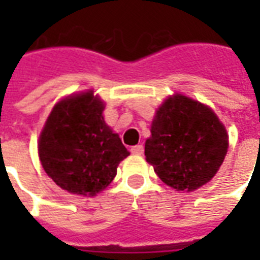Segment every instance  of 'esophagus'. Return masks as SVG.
Returning a JSON list of instances; mask_svg holds the SVG:
<instances>
[{"label":"esophagus","instance_id":"esophagus-1","mask_svg":"<svg viewBox=\"0 0 260 260\" xmlns=\"http://www.w3.org/2000/svg\"><path fill=\"white\" fill-rule=\"evenodd\" d=\"M131 152L135 155H142L144 152V147L142 144H138V146H134L131 148Z\"/></svg>","mask_w":260,"mask_h":260}]
</instances>
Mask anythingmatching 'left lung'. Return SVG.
I'll return each instance as SVG.
<instances>
[{
    "mask_svg": "<svg viewBox=\"0 0 260 260\" xmlns=\"http://www.w3.org/2000/svg\"><path fill=\"white\" fill-rule=\"evenodd\" d=\"M226 150L228 135L213 110L177 94L156 112L144 154L166 185L193 191L214 177Z\"/></svg>",
    "mask_w": 260,
    "mask_h": 260,
    "instance_id": "left-lung-1",
    "label": "left lung"
}]
</instances>
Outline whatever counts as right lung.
I'll return each mask as SVG.
<instances>
[{"instance_id":"obj_1","label":"right lung","mask_w":260,"mask_h":260,"mask_svg":"<svg viewBox=\"0 0 260 260\" xmlns=\"http://www.w3.org/2000/svg\"><path fill=\"white\" fill-rule=\"evenodd\" d=\"M93 91L58 102L39 139V156L52 181L73 194L95 196L117 174L129 152L102 117Z\"/></svg>"}]
</instances>
